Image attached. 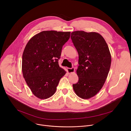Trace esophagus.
<instances>
[{
    "label": "esophagus",
    "instance_id": "1",
    "mask_svg": "<svg viewBox=\"0 0 131 131\" xmlns=\"http://www.w3.org/2000/svg\"><path fill=\"white\" fill-rule=\"evenodd\" d=\"M75 71V69L74 67H72V68H67V72H68V73H74Z\"/></svg>",
    "mask_w": 131,
    "mask_h": 131
}]
</instances>
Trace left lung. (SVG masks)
I'll return each instance as SVG.
<instances>
[{
    "instance_id": "1",
    "label": "left lung",
    "mask_w": 131,
    "mask_h": 131,
    "mask_svg": "<svg viewBox=\"0 0 131 131\" xmlns=\"http://www.w3.org/2000/svg\"><path fill=\"white\" fill-rule=\"evenodd\" d=\"M71 38L79 54V81L73 84V89L79 97L89 99L98 93L105 82L111 62L109 49L97 32L75 31Z\"/></svg>"
}]
</instances>
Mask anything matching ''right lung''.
Masks as SVG:
<instances>
[{
  "label": "right lung",
  "mask_w": 131,
  "mask_h": 131,
  "mask_svg": "<svg viewBox=\"0 0 131 131\" xmlns=\"http://www.w3.org/2000/svg\"><path fill=\"white\" fill-rule=\"evenodd\" d=\"M70 34L43 31L34 36L26 45L22 54V73L28 87L38 99L52 96L60 79L65 74L58 60Z\"/></svg>",
  "instance_id": "obj_1"
}]
</instances>
